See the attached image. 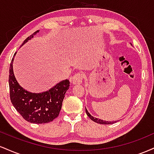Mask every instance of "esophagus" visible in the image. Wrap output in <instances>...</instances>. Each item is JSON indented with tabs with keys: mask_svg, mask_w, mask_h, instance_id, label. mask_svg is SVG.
Returning a JSON list of instances; mask_svg holds the SVG:
<instances>
[{
	"mask_svg": "<svg viewBox=\"0 0 154 154\" xmlns=\"http://www.w3.org/2000/svg\"><path fill=\"white\" fill-rule=\"evenodd\" d=\"M83 78H84V75L80 72H78L72 77L71 82L73 85H80L82 84Z\"/></svg>",
	"mask_w": 154,
	"mask_h": 154,
	"instance_id": "obj_1",
	"label": "esophagus"
}]
</instances>
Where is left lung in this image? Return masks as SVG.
Segmentation results:
<instances>
[{
	"mask_svg": "<svg viewBox=\"0 0 154 154\" xmlns=\"http://www.w3.org/2000/svg\"><path fill=\"white\" fill-rule=\"evenodd\" d=\"M85 111H86V114H87V115L89 116V118L91 119V120H93V121H94L96 123H98V124H101V125H111V124H114V122H116L117 121H115V122H108V121H104V120H102V119H98V118H95V117H93V116H91V114H90V113L88 112L87 109H86L85 108Z\"/></svg>",
	"mask_w": 154,
	"mask_h": 154,
	"instance_id": "1",
	"label": "left lung"
}]
</instances>
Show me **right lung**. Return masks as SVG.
<instances>
[{
    "instance_id": "right-lung-1",
    "label": "right lung",
    "mask_w": 154,
    "mask_h": 154,
    "mask_svg": "<svg viewBox=\"0 0 154 154\" xmlns=\"http://www.w3.org/2000/svg\"><path fill=\"white\" fill-rule=\"evenodd\" d=\"M38 32H35L26 38L22 45L33 38ZM14 57L10 64L8 77L10 98L12 104L21 116L29 122L44 124L52 122L59 116L65 93L69 87V79L61 81L49 91L43 93H32L26 91L19 85L14 75Z\"/></svg>"
}]
</instances>
